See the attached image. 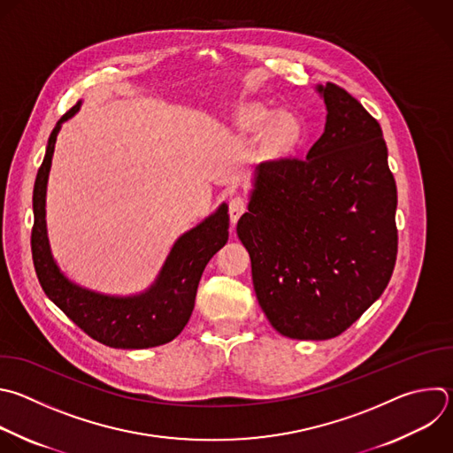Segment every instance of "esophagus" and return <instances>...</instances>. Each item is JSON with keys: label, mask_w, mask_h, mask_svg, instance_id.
I'll use <instances>...</instances> for the list:
<instances>
[{"label": "esophagus", "mask_w": 453, "mask_h": 453, "mask_svg": "<svg viewBox=\"0 0 453 453\" xmlns=\"http://www.w3.org/2000/svg\"><path fill=\"white\" fill-rule=\"evenodd\" d=\"M247 211V201L243 197H233L229 201V217H231V222L236 224V220Z\"/></svg>", "instance_id": "34e87169"}]
</instances>
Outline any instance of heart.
I'll use <instances>...</instances> for the list:
<instances>
[{
    "instance_id": "obj_1",
    "label": "heart",
    "mask_w": 453,
    "mask_h": 453,
    "mask_svg": "<svg viewBox=\"0 0 453 453\" xmlns=\"http://www.w3.org/2000/svg\"><path fill=\"white\" fill-rule=\"evenodd\" d=\"M273 116L275 113L272 110L259 104H250L238 113L236 126L242 133H261L270 125L266 133L268 149L273 153H286L300 140L303 127L291 113H279L275 119Z\"/></svg>"
}]
</instances>
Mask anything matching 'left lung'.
Masks as SVG:
<instances>
[{
    "mask_svg": "<svg viewBox=\"0 0 453 453\" xmlns=\"http://www.w3.org/2000/svg\"><path fill=\"white\" fill-rule=\"evenodd\" d=\"M306 158L263 162L236 233L257 303L293 340L345 333L386 289L398 252L396 185L380 124L345 88Z\"/></svg>",
    "mask_w": 453,
    "mask_h": 453,
    "instance_id": "left-lung-1",
    "label": "left lung"
}]
</instances>
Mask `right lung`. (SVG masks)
<instances>
[{"label": "right lung", "mask_w": 453, "mask_h": 453, "mask_svg": "<svg viewBox=\"0 0 453 453\" xmlns=\"http://www.w3.org/2000/svg\"><path fill=\"white\" fill-rule=\"evenodd\" d=\"M76 103L50 134L46 157L34 188L32 257L44 293L92 340L111 349H150L173 342L188 324L201 275L229 238V213H217L185 233L173 247L157 282L136 296H106L67 280L53 261L46 234V185L57 134L78 111Z\"/></svg>", "instance_id": "add662e5"}]
</instances>
